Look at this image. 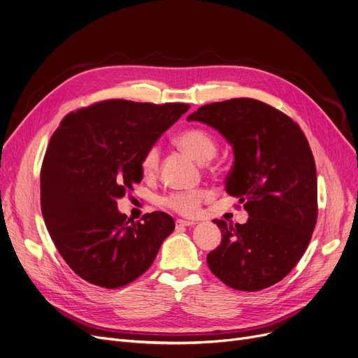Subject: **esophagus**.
<instances>
[{"instance_id":"esophagus-1","label":"esophagus","mask_w":358,"mask_h":358,"mask_svg":"<svg viewBox=\"0 0 358 358\" xmlns=\"http://www.w3.org/2000/svg\"><path fill=\"white\" fill-rule=\"evenodd\" d=\"M193 224H196V222H194V220L177 219V222H176V227H177V228H184V227H193Z\"/></svg>"}]
</instances>
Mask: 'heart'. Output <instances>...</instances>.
<instances>
[{"mask_svg":"<svg viewBox=\"0 0 358 358\" xmlns=\"http://www.w3.org/2000/svg\"><path fill=\"white\" fill-rule=\"evenodd\" d=\"M176 143L184 152L193 157L199 162H206L216 154V141L208 130L199 127L187 129L176 138ZM159 168V149L157 145L149 146L141 159L142 174L148 178L155 177ZM206 193L203 190H189V192H174L162 199L164 206L176 213L192 216L199 212L203 197Z\"/></svg>","mask_w":358,"mask_h":358,"instance_id":"obj_1","label":"heart"}]
</instances>
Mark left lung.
<instances>
[{
    "instance_id": "1",
    "label": "left lung",
    "mask_w": 358,
    "mask_h": 358,
    "mask_svg": "<svg viewBox=\"0 0 358 358\" xmlns=\"http://www.w3.org/2000/svg\"><path fill=\"white\" fill-rule=\"evenodd\" d=\"M187 120L212 126L232 145L227 192L250 215L235 227L213 220L222 241L208 254L210 271L243 292L278 283L305 254L317 217L316 166L305 134L285 113L254 99L206 104Z\"/></svg>"
}]
</instances>
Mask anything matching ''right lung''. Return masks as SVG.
<instances>
[{
  "label": "right lung",
  "instance_id": "right-lung-1",
  "mask_svg": "<svg viewBox=\"0 0 358 358\" xmlns=\"http://www.w3.org/2000/svg\"><path fill=\"white\" fill-rule=\"evenodd\" d=\"M189 108L106 100L69 113L55 130L41 171L42 215L56 250L88 283H131L174 231L164 212L127 219L117 200L141 182L145 150Z\"/></svg>",
  "mask_w": 358,
  "mask_h": 358
}]
</instances>
